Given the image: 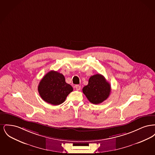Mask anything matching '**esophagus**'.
Masks as SVG:
<instances>
[{"label": "esophagus", "instance_id": "34e87169", "mask_svg": "<svg viewBox=\"0 0 155 155\" xmlns=\"http://www.w3.org/2000/svg\"><path fill=\"white\" fill-rule=\"evenodd\" d=\"M75 89H76L77 91H79V90H80V89H81V86L79 85H76L75 86Z\"/></svg>", "mask_w": 155, "mask_h": 155}]
</instances>
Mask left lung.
<instances>
[{"instance_id": "1", "label": "left lung", "mask_w": 155, "mask_h": 155, "mask_svg": "<svg viewBox=\"0 0 155 155\" xmlns=\"http://www.w3.org/2000/svg\"><path fill=\"white\" fill-rule=\"evenodd\" d=\"M82 92L91 103L97 104L110 95V85L102 75L95 74L89 78L88 84L83 88Z\"/></svg>"}]
</instances>
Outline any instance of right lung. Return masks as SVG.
<instances>
[{
  "label": "right lung",
  "instance_id": "1",
  "mask_svg": "<svg viewBox=\"0 0 155 155\" xmlns=\"http://www.w3.org/2000/svg\"><path fill=\"white\" fill-rule=\"evenodd\" d=\"M38 90L40 96L46 102L59 105L65 101L67 96L73 91V88L66 82L63 74L51 71L41 80Z\"/></svg>",
  "mask_w": 155,
  "mask_h": 155
}]
</instances>
